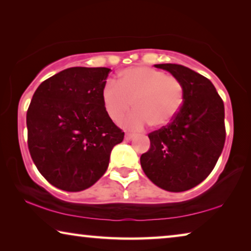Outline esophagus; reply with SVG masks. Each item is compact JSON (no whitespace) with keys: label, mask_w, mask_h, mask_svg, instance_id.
<instances>
[{"label":"esophagus","mask_w":251,"mask_h":251,"mask_svg":"<svg viewBox=\"0 0 251 251\" xmlns=\"http://www.w3.org/2000/svg\"><path fill=\"white\" fill-rule=\"evenodd\" d=\"M134 136H135V134H133V133H126L125 134V140L126 141H130Z\"/></svg>","instance_id":"obj_1"}]
</instances>
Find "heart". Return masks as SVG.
<instances>
[{
    "label": "heart",
    "instance_id": "b5f03b06",
    "mask_svg": "<svg viewBox=\"0 0 251 251\" xmlns=\"http://www.w3.org/2000/svg\"><path fill=\"white\" fill-rule=\"evenodd\" d=\"M184 86L174 75L145 66H135L118 74L117 82L107 80L101 89V101L108 116L118 122L128 113L123 125L140 129L150 123L155 128L168 126L183 107Z\"/></svg>",
    "mask_w": 251,
    "mask_h": 251
}]
</instances>
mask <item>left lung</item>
<instances>
[{"mask_svg": "<svg viewBox=\"0 0 251 251\" xmlns=\"http://www.w3.org/2000/svg\"><path fill=\"white\" fill-rule=\"evenodd\" d=\"M155 67L180 79L185 99L171 124L149 134L141 165L158 188L182 192L200 184L217 164L226 141L225 105L204 75L176 63Z\"/></svg>", "mask_w": 251, "mask_h": 251, "instance_id": "1", "label": "left lung"}]
</instances>
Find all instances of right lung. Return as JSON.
I'll return each instance as SVG.
<instances>
[{
    "label": "right lung",
    "instance_id": "right-lung-1",
    "mask_svg": "<svg viewBox=\"0 0 251 251\" xmlns=\"http://www.w3.org/2000/svg\"><path fill=\"white\" fill-rule=\"evenodd\" d=\"M110 69L73 67L38 87L26 111L32 161L55 188L78 192L106 172L110 152L124 140L101 101Z\"/></svg>",
    "mask_w": 251,
    "mask_h": 251
}]
</instances>
